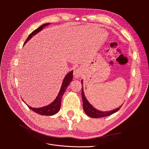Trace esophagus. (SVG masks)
Wrapping results in <instances>:
<instances>
[{"mask_svg":"<svg viewBox=\"0 0 149 149\" xmlns=\"http://www.w3.org/2000/svg\"><path fill=\"white\" fill-rule=\"evenodd\" d=\"M82 71L81 70V69L79 68H78V69H76L74 70V73H73V74L74 76V77L78 78H79L81 77V76L82 75Z\"/></svg>","mask_w":149,"mask_h":149,"instance_id":"obj_1","label":"esophagus"}]
</instances>
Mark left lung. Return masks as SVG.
Masks as SVG:
<instances>
[{"mask_svg": "<svg viewBox=\"0 0 149 149\" xmlns=\"http://www.w3.org/2000/svg\"><path fill=\"white\" fill-rule=\"evenodd\" d=\"M81 83L83 84V81H81ZM81 96H82V99H83V109L85 112V113L89 117L92 118H104V117H106L108 116H110L112 114L115 113L117 111H118L120 108L121 107V106L123 105L122 104L120 107H118L117 109H114L112 111H106V112H102V111H100L99 110H97L96 108H94L91 104H90L88 101L87 100L86 97H85L84 93V91L83 89V86H82V89H81Z\"/></svg>", "mask_w": 149, "mask_h": 149, "instance_id": "1", "label": "left lung"}]
</instances>
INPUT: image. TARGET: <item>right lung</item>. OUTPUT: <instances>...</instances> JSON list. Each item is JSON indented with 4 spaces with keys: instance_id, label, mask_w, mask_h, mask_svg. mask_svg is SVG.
I'll return each instance as SVG.
<instances>
[{
    "instance_id": "1",
    "label": "right lung",
    "mask_w": 149,
    "mask_h": 149,
    "mask_svg": "<svg viewBox=\"0 0 149 149\" xmlns=\"http://www.w3.org/2000/svg\"><path fill=\"white\" fill-rule=\"evenodd\" d=\"M49 25V24H45L42 25H41L38 27V29H36L35 30H34L33 31L31 32L29 36L28 37V38H26V41L25 42L24 44L26 43L29 40L33 37V35L37 34L39 31H41L44 26H47ZM73 71H71L69 73H68L66 76L65 77L64 79H63V81L62 85H61V89L60 90V92L58 93L57 97H56V99L55 100L53 101V102H52L50 104H49L47 106H45V107H39V108H34V107H31L30 106H29V105H27L26 104V105L28 106V107L30 108V109L33 111V112H36V113H37L38 114L40 115H43V116H53L54 114H56L57 112H58V111L60 110V107H61V99L63 97V95L66 89L68 87V86L70 83V82L72 80H73Z\"/></svg>"
}]
</instances>
